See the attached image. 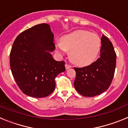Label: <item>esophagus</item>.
I'll use <instances>...</instances> for the list:
<instances>
[{"mask_svg": "<svg viewBox=\"0 0 128 128\" xmlns=\"http://www.w3.org/2000/svg\"><path fill=\"white\" fill-rule=\"evenodd\" d=\"M72 67V66L70 65H68V64H65V68H66V69H69V68H70Z\"/></svg>", "mask_w": 128, "mask_h": 128, "instance_id": "obj_1", "label": "esophagus"}]
</instances>
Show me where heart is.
I'll return each instance as SVG.
<instances>
[{
	"label": "heart",
	"instance_id": "1",
	"mask_svg": "<svg viewBox=\"0 0 128 128\" xmlns=\"http://www.w3.org/2000/svg\"><path fill=\"white\" fill-rule=\"evenodd\" d=\"M56 50L62 54L70 51V60L78 66H86L93 63L101 46L99 36L84 30H78L61 38Z\"/></svg>",
	"mask_w": 128,
	"mask_h": 128
}]
</instances>
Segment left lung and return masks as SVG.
I'll return each instance as SVG.
<instances>
[{
	"label": "left lung",
	"mask_w": 128,
	"mask_h": 128,
	"mask_svg": "<svg viewBox=\"0 0 128 128\" xmlns=\"http://www.w3.org/2000/svg\"><path fill=\"white\" fill-rule=\"evenodd\" d=\"M100 57L88 66L74 67V84L78 93L84 97H94L106 91L110 86L116 66V53L112 43L102 35Z\"/></svg>",
	"instance_id": "left-lung-1"
}]
</instances>
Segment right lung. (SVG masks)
I'll return each instance as SVG.
<instances>
[{"label": "right lung", "instance_id": "right-lung-1", "mask_svg": "<svg viewBox=\"0 0 128 128\" xmlns=\"http://www.w3.org/2000/svg\"><path fill=\"white\" fill-rule=\"evenodd\" d=\"M47 24L34 26L20 34L10 52V67L21 91L32 98H45L55 89V78L65 71V62L54 60L55 45Z\"/></svg>", "mask_w": 128, "mask_h": 128}]
</instances>
